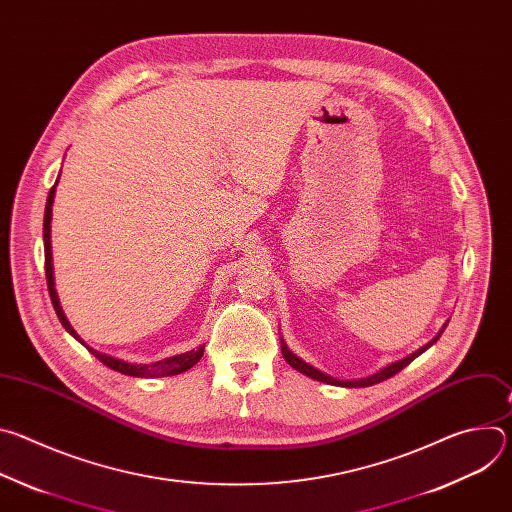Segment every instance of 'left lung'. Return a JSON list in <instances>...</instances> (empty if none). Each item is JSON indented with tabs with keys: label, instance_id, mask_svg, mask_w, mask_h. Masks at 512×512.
<instances>
[{
	"label": "left lung",
	"instance_id": "8db88e82",
	"mask_svg": "<svg viewBox=\"0 0 512 512\" xmlns=\"http://www.w3.org/2000/svg\"><path fill=\"white\" fill-rule=\"evenodd\" d=\"M446 326H448V322L444 324V328H442L440 332H437V336H435L433 340H429V342H427L425 346H421L419 350L411 352L409 356H405V358H401V360H397V362L387 364V367H383V369L377 371L375 375H369V377H364V379L344 381V379H336V377H332V375H326L324 371L312 367L310 362H306L304 358H300L296 352H291V350L287 348V344H285L283 338H281V354H283V358H285V362L289 364V367H294L298 373H302V375H306V377H310V379H314V381H320V383H326V385H336V387H371V385H377V383H381V381H387V379H391L393 375H397L399 371H403L411 360H415L421 352H425L429 346H433V344L437 342V338L442 336V332L446 330Z\"/></svg>",
	"mask_w": 512,
	"mask_h": 512
}]
</instances>
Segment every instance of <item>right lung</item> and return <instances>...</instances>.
<instances>
[{
    "mask_svg": "<svg viewBox=\"0 0 512 512\" xmlns=\"http://www.w3.org/2000/svg\"><path fill=\"white\" fill-rule=\"evenodd\" d=\"M56 184L58 180L54 182V186L50 188L48 192V198H46V210H44V269H46V281H48V291H50V300H52V306H54V312L60 320V324L64 326V330L79 340L95 358H99L105 367L121 373V375H127V377H141V379H154V377H172V375H180L188 369H192L194 364L202 358L204 354V346H198L196 350H188V352H182V354H176V356H168V358H162V360H156V362H150V364H135V362H127V360H121V358H115V356H109L105 352H99L95 348H91L79 334L77 330L70 326V322L66 320L62 308H60V300H58V294L54 289V267H52V243H50V223H52V202H54V194H56Z\"/></svg>",
    "mask_w": 512,
    "mask_h": 512,
    "instance_id": "1",
    "label": "right lung"
}]
</instances>
